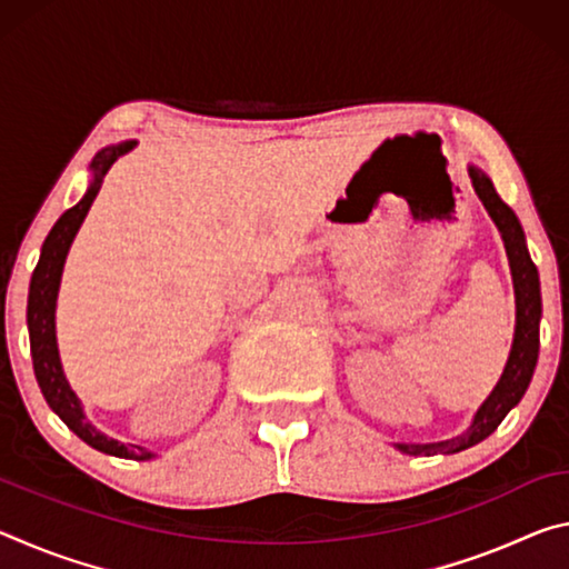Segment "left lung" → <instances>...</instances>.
<instances>
[{
	"label": "left lung",
	"instance_id": "obj_1",
	"mask_svg": "<svg viewBox=\"0 0 569 569\" xmlns=\"http://www.w3.org/2000/svg\"><path fill=\"white\" fill-rule=\"evenodd\" d=\"M469 178L475 192L487 208L489 218L495 220L499 236L505 240V250L509 258V271H512L515 283V339L512 349H509V359L505 363L502 377H499L497 387L485 399V403L477 409L475 419L461 431L459 437H451L445 441H431V445H393L401 455L409 457H435V455H457L469 447L485 441L495 429L502 423V419L512 411L519 401H522L525 391L532 381L537 356H539V319H542V296H539V273L532 263L527 250L525 230L519 226L515 210L509 208L502 198L497 196L492 180L481 168L469 166Z\"/></svg>",
	"mask_w": 569,
	"mask_h": 569
}]
</instances>
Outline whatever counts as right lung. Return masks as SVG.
<instances>
[{"label": "right lung", "mask_w": 569, "mask_h": 569, "mask_svg": "<svg viewBox=\"0 0 569 569\" xmlns=\"http://www.w3.org/2000/svg\"><path fill=\"white\" fill-rule=\"evenodd\" d=\"M138 146L134 140L118 142V146L102 148L98 156L90 162V186L84 190L82 200L70 210H64L60 220L52 226L50 236L44 238L40 263H37L32 281H30V298H27V329H30V349H32V363H34V377L40 383L42 397L50 403V409L60 417L67 427H70L77 437H80L84 445L92 449L102 451V455L110 457H122V459H134V461H148L158 457L156 451L138 445H122V441L112 439L88 421L82 409V401L72 391L70 381L64 377L60 349H57V293H60L62 283V271L67 253H70V246L80 230L82 220L88 218V210L92 200L98 198L100 186L112 162L128 156V152Z\"/></svg>", "instance_id": "add662e5"}]
</instances>
